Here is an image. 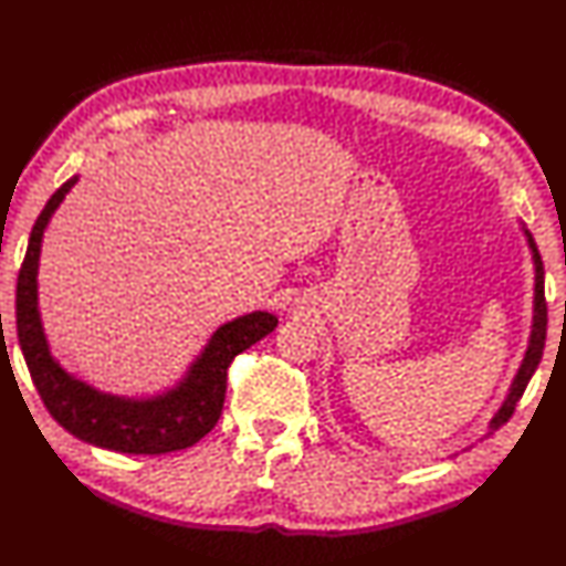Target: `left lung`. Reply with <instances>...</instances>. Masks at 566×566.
<instances>
[{
	"mask_svg": "<svg viewBox=\"0 0 566 566\" xmlns=\"http://www.w3.org/2000/svg\"><path fill=\"white\" fill-rule=\"evenodd\" d=\"M526 238L531 244V252H533V261H535V316H533V334H531V346L526 350V357H523V365L518 369V375L512 384V391H509L504 406L500 408L497 416L490 422V430H497L502 427L509 418L514 416L516 403L521 401L523 391H526L528 381L533 377V371L541 365V357H543V348H545V336H547V300H545V269H543V259L541 252H537V247L531 238V232L526 230ZM492 434V432H490Z\"/></svg>",
	"mask_w": 566,
	"mask_h": 566,
	"instance_id": "left-lung-1",
	"label": "left lung"
}]
</instances>
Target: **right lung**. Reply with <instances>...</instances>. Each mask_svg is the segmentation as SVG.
I'll use <instances>...</instances> for the list:
<instances>
[{
  "label": "right lung",
  "mask_w": 566,
  "mask_h": 566,
  "mask_svg": "<svg viewBox=\"0 0 566 566\" xmlns=\"http://www.w3.org/2000/svg\"><path fill=\"white\" fill-rule=\"evenodd\" d=\"M74 182L76 177L66 179L40 211L19 271L17 331L35 389L50 416L66 432L88 444L122 453H150V457L195 447L201 437L213 430L223 412L230 363L271 334L279 319L269 312H252L220 326L195 367L189 369L187 379L177 389L148 398V401H124V398L105 396L86 387L84 381L69 377L48 350L38 316L35 275L43 230Z\"/></svg>",
  "instance_id": "add662e5"
}]
</instances>
